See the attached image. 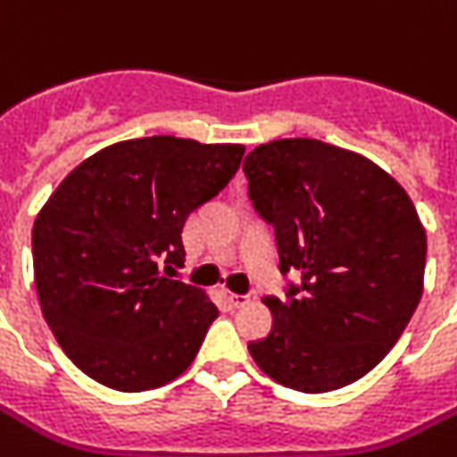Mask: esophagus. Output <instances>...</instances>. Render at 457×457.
Here are the masks:
<instances>
[{
	"instance_id": "obj_1",
	"label": "esophagus",
	"mask_w": 457,
	"mask_h": 457,
	"mask_svg": "<svg viewBox=\"0 0 457 457\" xmlns=\"http://www.w3.org/2000/svg\"><path fill=\"white\" fill-rule=\"evenodd\" d=\"M226 299L233 308H243V305L250 303V296H243V294H226Z\"/></svg>"
}]
</instances>
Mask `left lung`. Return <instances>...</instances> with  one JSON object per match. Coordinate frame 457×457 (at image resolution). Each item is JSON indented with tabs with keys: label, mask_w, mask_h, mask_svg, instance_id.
Here are the masks:
<instances>
[{
	"label": "left lung",
	"mask_w": 457,
	"mask_h": 457,
	"mask_svg": "<svg viewBox=\"0 0 457 457\" xmlns=\"http://www.w3.org/2000/svg\"><path fill=\"white\" fill-rule=\"evenodd\" d=\"M256 212L275 226L289 301L266 299L273 329L250 343L269 378L318 395L367 376L423 296L428 236L383 168L311 137L275 139L245 158Z\"/></svg>",
	"instance_id": "8db88e82"
}]
</instances>
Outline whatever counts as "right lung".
<instances>
[{"mask_svg": "<svg viewBox=\"0 0 457 457\" xmlns=\"http://www.w3.org/2000/svg\"><path fill=\"white\" fill-rule=\"evenodd\" d=\"M243 154L172 135L126 139L79 163L44 203L32 228L37 296L86 376L142 392L191 367L220 311L163 273L184 266L188 214L231 182Z\"/></svg>", "mask_w": 457, "mask_h": 457, "instance_id": "right-lung-1", "label": "right lung"}]
</instances>
